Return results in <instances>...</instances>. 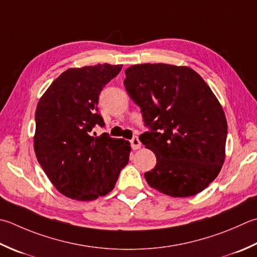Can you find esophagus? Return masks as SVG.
Returning <instances> with one entry per match:
<instances>
[{
	"mask_svg": "<svg viewBox=\"0 0 257 257\" xmlns=\"http://www.w3.org/2000/svg\"><path fill=\"white\" fill-rule=\"evenodd\" d=\"M130 144H132V148L134 150H137V149L142 148V143H140V140L138 139L137 136H136V137H134L132 140H130Z\"/></svg>",
	"mask_w": 257,
	"mask_h": 257,
	"instance_id": "1",
	"label": "esophagus"
}]
</instances>
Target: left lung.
<instances>
[{
  "label": "left lung",
  "mask_w": 257,
  "mask_h": 257,
  "mask_svg": "<svg viewBox=\"0 0 257 257\" xmlns=\"http://www.w3.org/2000/svg\"><path fill=\"white\" fill-rule=\"evenodd\" d=\"M124 73V88L149 129L139 140L157 158L145 173L148 185L173 197L200 193L225 159L227 122L217 98L187 67L145 63Z\"/></svg>",
  "instance_id": "obj_1"
}]
</instances>
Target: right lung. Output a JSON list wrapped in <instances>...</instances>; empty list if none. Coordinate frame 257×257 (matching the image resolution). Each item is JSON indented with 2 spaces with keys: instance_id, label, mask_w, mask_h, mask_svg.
<instances>
[{
  "instance_id": "right-lung-1",
  "label": "right lung",
  "mask_w": 257,
  "mask_h": 257,
  "mask_svg": "<svg viewBox=\"0 0 257 257\" xmlns=\"http://www.w3.org/2000/svg\"><path fill=\"white\" fill-rule=\"evenodd\" d=\"M122 65L69 69L54 80L35 111L34 152L50 182L77 200H93L113 189L129 162L130 144L107 133L98 111L100 92Z\"/></svg>"
}]
</instances>
